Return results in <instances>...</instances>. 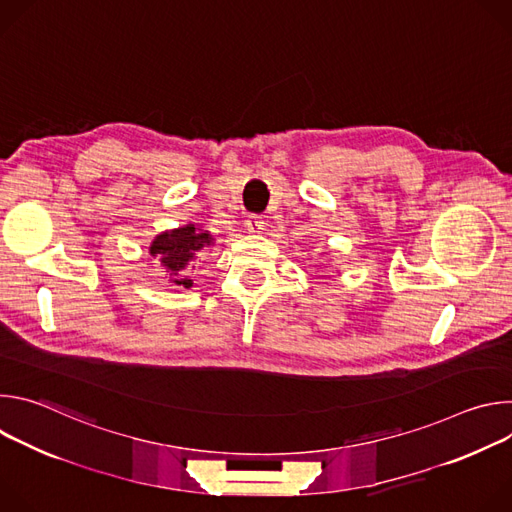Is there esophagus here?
<instances>
[{
	"label": "esophagus",
	"instance_id": "obj_1",
	"mask_svg": "<svg viewBox=\"0 0 512 512\" xmlns=\"http://www.w3.org/2000/svg\"><path fill=\"white\" fill-rule=\"evenodd\" d=\"M245 227H247V231H249V233H253V235H261V233H263V229H265L263 216H259V214H249V216H247V221H245Z\"/></svg>",
	"mask_w": 512,
	"mask_h": 512
}]
</instances>
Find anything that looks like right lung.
<instances>
[{"label":"right lung","mask_w":512,"mask_h":512,"mask_svg":"<svg viewBox=\"0 0 512 512\" xmlns=\"http://www.w3.org/2000/svg\"><path fill=\"white\" fill-rule=\"evenodd\" d=\"M212 235L202 231L196 225H184L180 229H172L160 233L150 247V255L158 257L164 269L170 275V283L192 287V279L188 277L186 269L196 259V253L208 245H212Z\"/></svg>","instance_id":"1"}]
</instances>
